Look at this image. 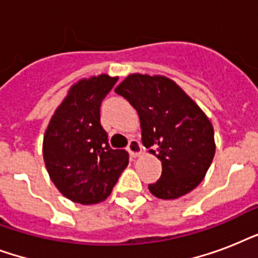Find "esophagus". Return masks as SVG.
Instances as JSON below:
<instances>
[{
	"mask_svg": "<svg viewBox=\"0 0 258 258\" xmlns=\"http://www.w3.org/2000/svg\"><path fill=\"white\" fill-rule=\"evenodd\" d=\"M127 150H128V153L131 154V157H138V155H141L142 154V145L141 142L137 141V139H131L127 146Z\"/></svg>",
	"mask_w": 258,
	"mask_h": 258,
	"instance_id": "obj_1",
	"label": "esophagus"
}]
</instances>
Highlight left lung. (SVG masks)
Wrapping results in <instances>:
<instances>
[{
  "mask_svg": "<svg viewBox=\"0 0 258 258\" xmlns=\"http://www.w3.org/2000/svg\"><path fill=\"white\" fill-rule=\"evenodd\" d=\"M115 92L137 109L142 142L162 162V175L149 190L162 200H175L202 182L212 165L214 130L204 111L163 76L134 74Z\"/></svg>",
  "mask_w": 258,
  "mask_h": 258,
  "instance_id": "obj_1",
  "label": "left lung"
}]
</instances>
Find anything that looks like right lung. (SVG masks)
I'll use <instances>...</instances> for the list:
<instances>
[{"instance_id": "right-lung-1", "label": "right lung", "mask_w": 258, "mask_h": 258, "mask_svg": "<svg viewBox=\"0 0 258 258\" xmlns=\"http://www.w3.org/2000/svg\"><path fill=\"white\" fill-rule=\"evenodd\" d=\"M116 82L100 75L75 84L44 135L42 154L50 179L78 204L104 201L128 165V153L111 149L100 124L101 101Z\"/></svg>"}]
</instances>
